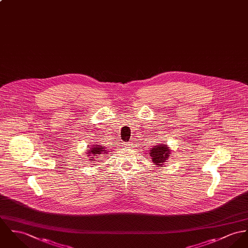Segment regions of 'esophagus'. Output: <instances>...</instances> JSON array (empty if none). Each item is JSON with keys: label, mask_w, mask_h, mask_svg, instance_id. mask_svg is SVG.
Here are the masks:
<instances>
[{"label": "esophagus", "mask_w": 248, "mask_h": 248, "mask_svg": "<svg viewBox=\"0 0 248 248\" xmlns=\"http://www.w3.org/2000/svg\"><path fill=\"white\" fill-rule=\"evenodd\" d=\"M124 148H129L130 146H132V142H128V143H123Z\"/></svg>", "instance_id": "obj_1"}]
</instances>
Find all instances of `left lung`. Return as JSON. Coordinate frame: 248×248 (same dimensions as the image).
I'll list each match as a JSON object with an SVG mask.
<instances>
[{
  "mask_svg": "<svg viewBox=\"0 0 248 248\" xmlns=\"http://www.w3.org/2000/svg\"><path fill=\"white\" fill-rule=\"evenodd\" d=\"M151 157L153 162L155 163V165L157 166H162L164 165L165 161L167 159H169V155H170V150L168 147V145L166 144H159L155 146L154 148H152L151 150Z\"/></svg>",
  "mask_w": 248,
  "mask_h": 248,
  "instance_id": "8db88e82",
  "label": "left lung"
}]
</instances>
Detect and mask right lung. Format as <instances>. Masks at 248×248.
I'll list each match as a JSON object with an SVG mask.
<instances>
[{"instance_id":"add662e5","label":"right lung","mask_w":248,"mask_h":248,"mask_svg":"<svg viewBox=\"0 0 248 248\" xmlns=\"http://www.w3.org/2000/svg\"><path fill=\"white\" fill-rule=\"evenodd\" d=\"M88 155V157H90L91 161L93 162V161H96V160H101V159H98L101 155H105L107 154V151L105 149L104 146H100V145H93L91 146L89 151L86 153Z\"/></svg>"}]
</instances>
